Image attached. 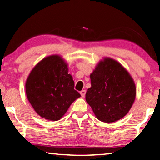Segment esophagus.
<instances>
[{
	"mask_svg": "<svg viewBox=\"0 0 160 160\" xmlns=\"http://www.w3.org/2000/svg\"><path fill=\"white\" fill-rule=\"evenodd\" d=\"M85 94H86V91L85 90H82L80 92V94L81 96H82V97H84L85 96Z\"/></svg>",
	"mask_w": 160,
	"mask_h": 160,
	"instance_id": "esophagus-1",
	"label": "esophagus"
}]
</instances>
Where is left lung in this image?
<instances>
[{"label":"left lung","instance_id":"8db88e82","mask_svg":"<svg viewBox=\"0 0 160 160\" xmlns=\"http://www.w3.org/2000/svg\"><path fill=\"white\" fill-rule=\"evenodd\" d=\"M90 80L85 99L99 121L112 123L128 113L136 89L131 75L118 62L104 58L91 73Z\"/></svg>","mask_w":160,"mask_h":160}]
</instances>
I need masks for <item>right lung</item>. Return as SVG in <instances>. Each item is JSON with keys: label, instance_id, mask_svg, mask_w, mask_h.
Here are the masks:
<instances>
[{"label": "right lung", "instance_id": "add662e5", "mask_svg": "<svg viewBox=\"0 0 160 160\" xmlns=\"http://www.w3.org/2000/svg\"><path fill=\"white\" fill-rule=\"evenodd\" d=\"M67 63L58 55L47 56L39 62L27 79L26 94L35 112L42 118L58 121L75 99L80 97L68 73Z\"/></svg>", "mask_w": 160, "mask_h": 160}]
</instances>
